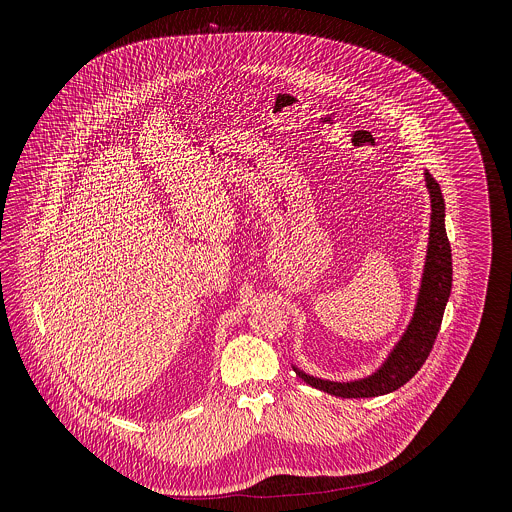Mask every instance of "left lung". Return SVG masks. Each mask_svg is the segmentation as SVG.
I'll return each mask as SVG.
<instances>
[{"instance_id": "1", "label": "left lung", "mask_w": 512, "mask_h": 512, "mask_svg": "<svg viewBox=\"0 0 512 512\" xmlns=\"http://www.w3.org/2000/svg\"><path fill=\"white\" fill-rule=\"evenodd\" d=\"M424 175H426V187L430 191V201H432V217H430L432 220H430L426 264H424L422 284H420L412 321L408 323L404 335L394 345L386 361L366 378L351 380V382H335V380H323V378L305 374L303 370L293 366L295 374L301 376V380H305L309 386L341 398H372V396H382L398 390L426 363L436 343L443 311L451 293L453 268H451V246L445 232L443 195H441L438 181L428 171Z\"/></svg>"}]
</instances>
